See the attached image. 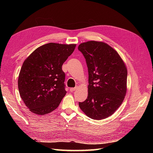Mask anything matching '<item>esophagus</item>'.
<instances>
[{
  "label": "esophagus",
  "instance_id": "1",
  "mask_svg": "<svg viewBox=\"0 0 153 153\" xmlns=\"http://www.w3.org/2000/svg\"><path fill=\"white\" fill-rule=\"evenodd\" d=\"M77 87H74V88H70V91L71 93H73V92L77 90Z\"/></svg>",
  "mask_w": 153,
  "mask_h": 153
}]
</instances>
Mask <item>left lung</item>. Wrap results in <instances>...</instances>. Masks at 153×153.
Returning a JSON list of instances; mask_svg holds the SVG:
<instances>
[{"instance_id": "8db88e82", "label": "left lung", "mask_w": 153, "mask_h": 153, "mask_svg": "<svg viewBox=\"0 0 153 153\" xmlns=\"http://www.w3.org/2000/svg\"><path fill=\"white\" fill-rule=\"evenodd\" d=\"M78 50L85 58L89 73L88 96L79 102V108L92 119L108 118L125 98L127 68L118 53L103 42L81 43Z\"/></svg>"}]
</instances>
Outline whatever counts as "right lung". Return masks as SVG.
<instances>
[{"label": "right lung", "instance_id": "add662e5", "mask_svg": "<svg viewBox=\"0 0 153 153\" xmlns=\"http://www.w3.org/2000/svg\"><path fill=\"white\" fill-rule=\"evenodd\" d=\"M76 47L49 43L38 47L25 60L18 77V89L31 112L47 114L59 106L66 93L62 66Z\"/></svg>", "mask_w": 153, "mask_h": 153}]
</instances>
